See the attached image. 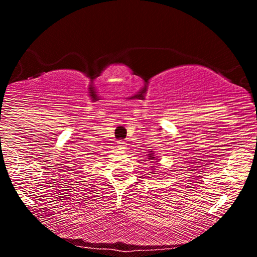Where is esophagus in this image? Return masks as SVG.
<instances>
[{
    "mask_svg": "<svg viewBox=\"0 0 257 257\" xmlns=\"http://www.w3.org/2000/svg\"><path fill=\"white\" fill-rule=\"evenodd\" d=\"M117 146H118V149L122 150V151H123V150H125V143H124V141L119 140L118 143H117Z\"/></svg>",
    "mask_w": 257,
    "mask_h": 257,
    "instance_id": "1",
    "label": "esophagus"
}]
</instances>
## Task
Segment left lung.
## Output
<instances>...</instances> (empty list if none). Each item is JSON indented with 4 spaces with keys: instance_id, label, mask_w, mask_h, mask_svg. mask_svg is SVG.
Returning a JSON list of instances; mask_svg holds the SVG:
<instances>
[{
    "instance_id": "left-lung-1",
    "label": "left lung",
    "mask_w": 257,
    "mask_h": 257,
    "mask_svg": "<svg viewBox=\"0 0 257 257\" xmlns=\"http://www.w3.org/2000/svg\"><path fill=\"white\" fill-rule=\"evenodd\" d=\"M157 157H156L155 155H153V151H150L149 153V159H156ZM156 161H158V159H156Z\"/></svg>"
}]
</instances>
